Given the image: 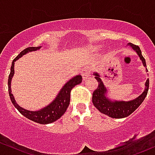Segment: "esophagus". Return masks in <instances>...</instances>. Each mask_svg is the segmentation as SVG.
I'll list each match as a JSON object with an SVG mask.
<instances>
[{"label":"esophagus","instance_id":"34e87169","mask_svg":"<svg viewBox=\"0 0 155 155\" xmlns=\"http://www.w3.org/2000/svg\"><path fill=\"white\" fill-rule=\"evenodd\" d=\"M82 79H83L84 81H85L86 79H88L91 76L90 70H89L88 68H84L83 70H82Z\"/></svg>","mask_w":155,"mask_h":155}]
</instances>
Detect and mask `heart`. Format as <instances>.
<instances>
[{
  "instance_id": "obj_1",
  "label": "heart",
  "mask_w": 155,
  "mask_h": 155,
  "mask_svg": "<svg viewBox=\"0 0 155 155\" xmlns=\"http://www.w3.org/2000/svg\"><path fill=\"white\" fill-rule=\"evenodd\" d=\"M85 49H86L88 52H96V51H98V49H99V46H97V45H91V46H86V47H85Z\"/></svg>"
}]
</instances>
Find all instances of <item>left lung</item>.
<instances>
[{
  "label": "left lung",
  "instance_id": "8db88e82",
  "mask_svg": "<svg viewBox=\"0 0 155 155\" xmlns=\"http://www.w3.org/2000/svg\"><path fill=\"white\" fill-rule=\"evenodd\" d=\"M127 46H130L137 52V54L140 57V60L143 62V66L145 68V71L148 72L145 60L143 56L142 55V51L140 50V48L137 45H134L130 43H128ZM93 74L95 79L97 81L98 87L93 92L92 102H93L94 106L101 113L105 114L111 118H123L127 117L141 105V104L143 102L145 97H146L147 93H148V87H149V79H147L145 83V89L143 92L135 99L128 101L111 100L108 96L107 89L104 85L99 73L94 72Z\"/></svg>",
  "mask_w": 155,
  "mask_h": 155
}]
</instances>
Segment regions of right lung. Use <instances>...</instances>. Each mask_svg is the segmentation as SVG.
<instances>
[{
	"label": "right lung",
	"mask_w": 155,
	"mask_h": 155,
	"mask_svg": "<svg viewBox=\"0 0 155 155\" xmlns=\"http://www.w3.org/2000/svg\"><path fill=\"white\" fill-rule=\"evenodd\" d=\"M40 48H41V46L26 48L25 49L21 51L20 54L12 61V66H11L10 69V73L9 75L8 78V91L12 104L14 105V107L18 109V111L21 115H24L25 117H26L28 119L31 120V121H35V122L39 123V124H47L57 121L65 113L69 104H70V91H71L72 88L75 85L82 82V78L81 75H76L74 77L70 79L68 82H67L64 85V86L62 87L60 91L58 92L56 97L48 106H46L45 107L42 108L39 110L31 111L20 107L15 101V97H14L13 94H12V90H11V81H12V77L14 76V73H15V71H14L15 62L25 54H28L31 51H37V50L40 49Z\"/></svg>",
	"instance_id": "obj_1"
}]
</instances>
